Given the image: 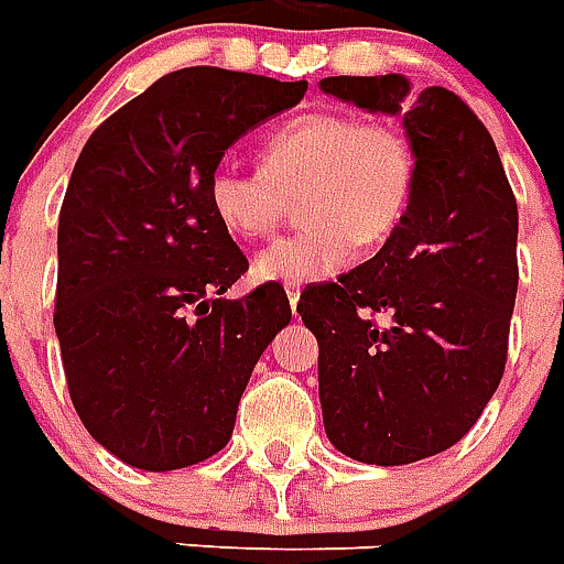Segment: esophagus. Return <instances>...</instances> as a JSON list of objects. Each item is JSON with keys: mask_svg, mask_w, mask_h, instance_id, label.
<instances>
[{"mask_svg": "<svg viewBox=\"0 0 564 564\" xmlns=\"http://www.w3.org/2000/svg\"><path fill=\"white\" fill-rule=\"evenodd\" d=\"M288 303L296 311V303H300V288H288Z\"/></svg>", "mask_w": 564, "mask_h": 564, "instance_id": "esophagus-1", "label": "esophagus"}]
</instances>
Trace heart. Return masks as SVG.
<instances>
[{
	"instance_id": "heart-1",
	"label": "heart",
	"mask_w": 564,
	"mask_h": 564,
	"mask_svg": "<svg viewBox=\"0 0 564 564\" xmlns=\"http://www.w3.org/2000/svg\"><path fill=\"white\" fill-rule=\"evenodd\" d=\"M416 162L402 130L349 112H305L261 148V169L220 160L206 180L215 218L241 238L276 229L300 195L303 227L261 247L253 276L308 285L344 268L355 247L381 245L408 212Z\"/></svg>"
}]
</instances>
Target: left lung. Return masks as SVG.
I'll return each instance as SVG.
<instances>
[{"label":"left lung","mask_w":564,"mask_h":564,"mask_svg":"<svg viewBox=\"0 0 564 564\" xmlns=\"http://www.w3.org/2000/svg\"><path fill=\"white\" fill-rule=\"evenodd\" d=\"M319 89L402 116L416 162L384 247L296 305L319 344L328 443L358 463L404 466L460 443L501 384L518 291L516 195L484 121L445 87L413 93L393 72L323 78Z\"/></svg>","instance_id":"1"}]
</instances>
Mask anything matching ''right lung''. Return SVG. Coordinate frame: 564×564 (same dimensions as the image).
Returning a JSON list of instances; mask_svg holds the SVG:
<instances>
[{"mask_svg": "<svg viewBox=\"0 0 564 564\" xmlns=\"http://www.w3.org/2000/svg\"><path fill=\"white\" fill-rule=\"evenodd\" d=\"M305 89L177 69L112 112L75 162L57 224L54 332L80 422L128 466L171 471L218 454L261 352L291 323L276 285L220 300L247 259L206 180Z\"/></svg>", "mask_w": 564, "mask_h": 564, "instance_id": "right-lung-1", "label": "right lung"}]
</instances>
